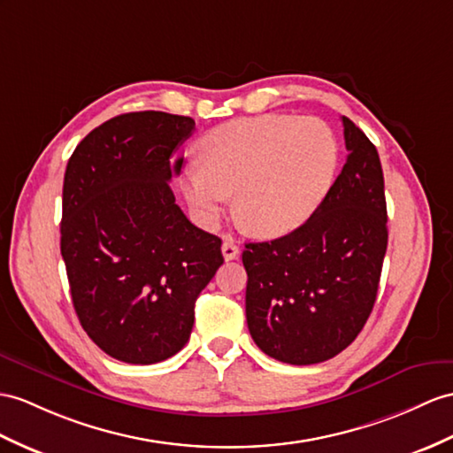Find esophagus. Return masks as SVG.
<instances>
[{"mask_svg": "<svg viewBox=\"0 0 453 453\" xmlns=\"http://www.w3.org/2000/svg\"><path fill=\"white\" fill-rule=\"evenodd\" d=\"M220 251H223V257H225L226 261H233V259L238 257L240 248L234 244V240L226 238V240L223 242V246H220Z\"/></svg>", "mask_w": 453, "mask_h": 453, "instance_id": "obj_1", "label": "esophagus"}]
</instances>
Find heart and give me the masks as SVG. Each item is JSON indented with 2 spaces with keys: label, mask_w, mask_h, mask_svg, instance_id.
<instances>
[{
  "label": "heart",
  "mask_w": 453,
  "mask_h": 453,
  "mask_svg": "<svg viewBox=\"0 0 453 453\" xmlns=\"http://www.w3.org/2000/svg\"><path fill=\"white\" fill-rule=\"evenodd\" d=\"M182 174L197 223L213 226L234 194V211L251 233H294L323 203L338 169V140L325 120L296 115L234 119L200 140Z\"/></svg>",
  "instance_id": "b5f03b06"
}]
</instances>
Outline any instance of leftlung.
Segmentation results:
<instances>
[{"instance_id": "left-lung-1", "label": "left lung", "mask_w": 453, "mask_h": 453, "mask_svg": "<svg viewBox=\"0 0 453 453\" xmlns=\"http://www.w3.org/2000/svg\"><path fill=\"white\" fill-rule=\"evenodd\" d=\"M348 159L323 203L294 233L250 242V334L269 357L313 365L338 356L365 326L388 244L377 148L342 117Z\"/></svg>"}]
</instances>
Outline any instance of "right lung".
<instances>
[{"label":"right lung","instance_id":"right-lung-1","mask_svg":"<svg viewBox=\"0 0 453 453\" xmlns=\"http://www.w3.org/2000/svg\"><path fill=\"white\" fill-rule=\"evenodd\" d=\"M194 119L125 113L88 134L63 182L61 256L86 334L107 356L151 365L179 354L197 296L223 265L220 238L192 225L169 186Z\"/></svg>","mask_w":453,"mask_h":453}]
</instances>
